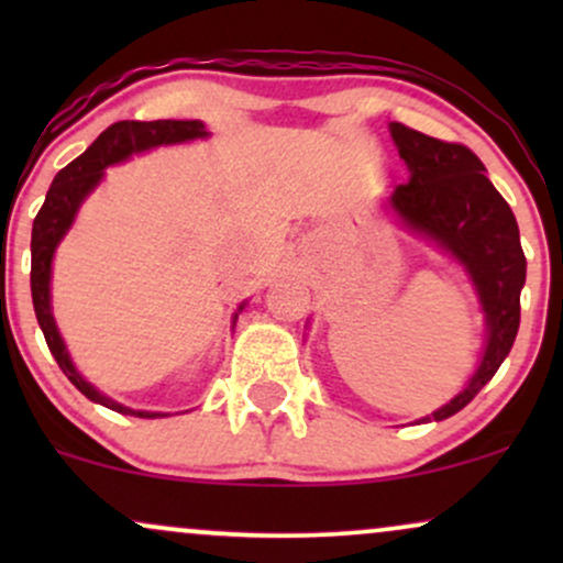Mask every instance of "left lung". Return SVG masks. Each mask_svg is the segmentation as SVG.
<instances>
[{
    "label": "left lung",
    "mask_w": 563,
    "mask_h": 563,
    "mask_svg": "<svg viewBox=\"0 0 563 563\" xmlns=\"http://www.w3.org/2000/svg\"><path fill=\"white\" fill-rule=\"evenodd\" d=\"M391 137L410 169V179L394 190L391 206L412 230L434 238L466 264L487 314V349L479 371L450 405L434 412V421H444L463 410L508 357L519 333L527 260L514 211L484 177V164L474 151L405 124H391Z\"/></svg>",
    "instance_id": "left-lung-1"
}]
</instances>
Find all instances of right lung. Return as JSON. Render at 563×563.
I'll use <instances>...</instances> for the list:
<instances>
[{"mask_svg":"<svg viewBox=\"0 0 563 563\" xmlns=\"http://www.w3.org/2000/svg\"><path fill=\"white\" fill-rule=\"evenodd\" d=\"M206 137V129L200 121H115L97 137L79 158L70 161L66 169L57 172V177L49 185L47 198H44L42 209L34 219V230H31V296H34V312L42 328L44 341H47L49 352L66 373L70 384L79 389L84 397L111 407L115 412H132L137 418H161V412H142L129 410V407L113 402L106 394H100L92 384H87L74 363H70L66 344H63L60 333H57L53 312H49V269H53V254L66 235L70 222H74L79 203L89 196V190L100 183L102 169L124 161L132 153L147 151L156 145H169V142H185Z\"/></svg>","mask_w":563,"mask_h":563,"instance_id":"add662e5","label":"right lung"}]
</instances>
